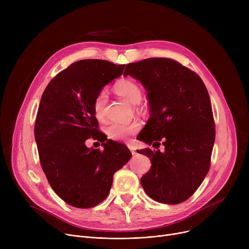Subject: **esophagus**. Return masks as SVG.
Returning <instances> with one entry per match:
<instances>
[{
  "label": "esophagus",
  "mask_w": 249,
  "mask_h": 249,
  "mask_svg": "<svg viewBox=\"0 0 249 249\" xmlns=\"http://www.w3.org/2000/svg\"><path fill=\"white\" fill-rule=\"evenodd\" d=\"M128 148L130 149V151H131V153L134 155L136 154V150H135V147L132 145V144H128Z\"/></svg>",
  "instance_id": "1"
}]
</instances>
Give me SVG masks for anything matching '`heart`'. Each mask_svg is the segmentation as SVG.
Listing matches in <instances>:
<instances>
[{
	"label": "heart",
	"mask_w": 249,
	"mask_h": 249,
	"mask_svg": "<svg viewBox=\"0 0 249 249\" xmlns=\"http://www.w3.org/2000/svg\"><path fill=\"white\" fill-rule=\"evenodd\" d=\"M116 94L122 97L124 100L129 102L132 105L139 104L142 99V90L140 87L129 80H123L119 83H117L114 88ZM108 100L107 93L105 90L100 91L97 95L94 104L93 110L97 119L103 120L105 106ZM140 129V124L136 121L129 122V123H111L106 128V133L108 137L112 140L116 141H123L128 140L130 137L136 134Z\"/></svg>",
	"instance_id": "b5f03b06"
}]
</instances>
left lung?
<instances>
[{
	"instance_id": "1",
	"label": "left lung",
	"mask_w": 249,
	"mask_h": 249,
	"mask_svg": "<svg viewBox=\"0 0 249 249\" xmlns=\"http://www.w3.org/2000/svg\"><path fill=\"white\" fill-rule=\"evenodd\" d=\"M144 86L150 118L139 140L164 150H137L150 159L149 172L140 179L148 197L179 204L197 191L210 169L215 123L208 90L201 77L171 58H147L128 63L124 71Z\"/></svg>"
}]
</instances>
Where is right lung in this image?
<instances>
[{"label": "right lung", "mask_w": 249, "mask_h": 249, "mask_svg": "<svg viewBox=\"0 0 249 249\" xmlns=\"http://www.w3.org/2000/svg\"><path fill=\"white\" fill-rule=\"evenodd\" d=\"M125 64L84 59L55 75L43 91L34 126L39 160L50 187L75 208H91L109 195L114 174L131 159L129 149L98 130L93 104ZM89 137L104 151L88 149Z\"/></svg>", "instance_id": "add662e5"}]
</instances>
